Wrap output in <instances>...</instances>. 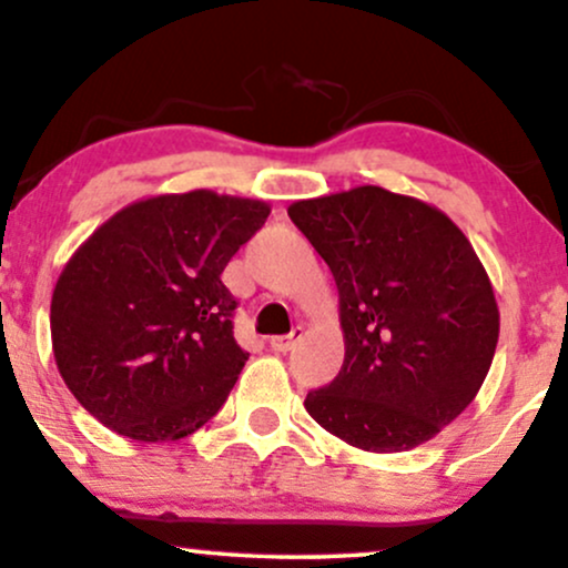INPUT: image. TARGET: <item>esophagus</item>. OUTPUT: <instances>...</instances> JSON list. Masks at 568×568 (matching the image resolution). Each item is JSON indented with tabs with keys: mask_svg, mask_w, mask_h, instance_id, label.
Wrapping results in <instances>:
<instances>
[{
	"mask_svg": "<svg viewBox=\"0 0 568 568\" xmlns=\"http://www.w3.org/2000/svg\"><path fill=\"white\" fill-rule=\"evenodd\" d=\"M304 338V328L302 325H296V328L291 331V334H285V336H272L270 338V347L275 349V352H291L293 347H296L298 342H302Z\"/></svg>",
	"mask_w": 568,
	"mask_h": 568,
	"instance_id": "obj_1",
	"label": "esophagus"
}]
</instances>
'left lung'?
<instances>
[{
	"mask_svg": "<svg viewBox=\"0 0 568 568\" xmlns=\"http://www.w3.org/2000/svg\"><path fill=\"white\" fill-rule=\"evenodd\" d=\"M288 216L334 272L344 331L342 371L304 408L363 452L435 438L478 395L499 338L470 240L438 207L382 186L298 200Z\"/></svg>",
	"mask_w": 568,
	"mask_h": 568,
	"instance_id": "obj_1",
	"label": "left lung"
}]
</instances>
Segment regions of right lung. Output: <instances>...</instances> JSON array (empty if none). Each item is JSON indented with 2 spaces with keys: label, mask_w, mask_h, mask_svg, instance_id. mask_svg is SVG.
Wrapping results in <instances>:
<instances>
[{
  "label": "right lung",
  "mask_w": 568,
  "mask_h": 568,
  "mask_svg": "<svg viewBox=\"0 0 568 568\" xmlns=\"http://www.w3.org/2000/svg\"><path fill=\"white\" fill-rule=\"evenodd\" d=\"M266 216L262 200L160 194L122 207L69 258L50 304L55 363L103 427L162 443L219 414L247 361L221 272Z\"/></svg>",
  "instance_id": "add662e5"
}]
</instances>
